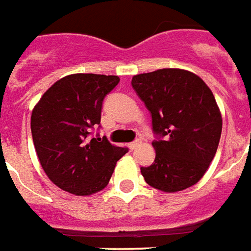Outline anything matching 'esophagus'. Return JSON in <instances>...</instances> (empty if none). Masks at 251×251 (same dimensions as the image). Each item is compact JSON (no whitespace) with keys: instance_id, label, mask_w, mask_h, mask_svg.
<instances>
[{"instance_id":"34e87169","label":"esophagus","mask_w":251,"mask_h":251,"mask_svg":"<svg viewBox=\"0 0 251 251\" xmlns=\"http://www.w3.org/2000/svg\"><path fill=\"white\" fill-rule=\"evenodd\" d=\"M140 144H141V141H140V140H135V141H132L128 144V148H129L131 150H133V149H136V148H137Z\"/></svg>"}]
</instances>
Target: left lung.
I'll use <instances>...</instances> for the list:
<instances>
[{
    "instance_id": "left-lung-1",
    "label": "left lung",
    "mask_w": 251,
    "mask_h": 251,
    "mask_svg": "<svg viewBox=\"0 0 251 251\" xmlns=\"http://www.w3.org/2000/svg\"><path fill=\"white\" fill-rule=\"evenodd\" d=\"M132 88L151 114L155 159L141 174L150 186L174 193L201 180L222 135V115L211 89L193 72L162 69L132 77Z\"/></svg>"
}]
</instances>
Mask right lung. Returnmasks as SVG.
Masks as SVG:
<instances>
[{
    "label": "right lung",
    "instance_id": "add662e5",
    "mask_svg": "<svg viewBox=\"0 0 251 251\" xmlns=\"http://www.w3.org/2000/svg\"><path fill=\"white\" fill-rule=\"evenodd\" d=\"M114 75L74 74L43 94L32 111L31 131L41 167L61 189L91 196L105 188L127 148L89 138L101 123L103 100L119 83Z\"/></svg>",
    "mask_w": 251,
    "mask_h": 251
}]
</instances>
